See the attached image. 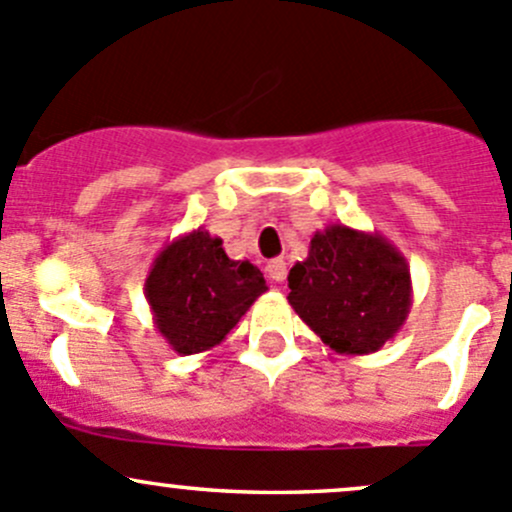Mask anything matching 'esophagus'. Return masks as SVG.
Here are the masks:
<instances>
[{"mask_svg": "<svg viewBox=\"0 0 512 512\" xmlns=\"http://www.w3.org/2000/svg\"><path fill=\"white\" fill-rule=\"evenodd\" d=\"M266 271L271 281H283L286 278V261L283 258H273V261H268Z\"/></svg>", "mask_w": 512, "mask_h": 512, "instance_id": "esophagus-1", "label": "esophagus"}]
</instances>
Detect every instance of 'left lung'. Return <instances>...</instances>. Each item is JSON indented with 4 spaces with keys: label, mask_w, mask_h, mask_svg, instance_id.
<instances>
[{
    "label": "left lung",
    "mask_w": 512,
    "mask_h": 512,
    "mask_svg": "<svg viewBox=\"0 0 512 512\" xmlns=\"http://www.w3.org/2000/svg\"><path fill=\"white\" fill-rule=\"evenodd\" d=\"M288 303L330 350L370 355L402 330L412 310V273L377 231L330 224L288 273Z\"/></svg>",
    "instance_id": "8db88e82"
}]
</instances>
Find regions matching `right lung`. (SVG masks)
<instances>
[{"instance_id":"add662e5","label":"right lung","mask_w":512,"mask_h":512,"mask_svg":"<svg viewBox=\"0 0 512 512\" xmlns=\"http://www.w3.org/2000/svg\"><path fill=\"white\" fill-rule=\"evenodd\" d=\"M266 291V278L254 263L226 256L219 236L202 226L170 241L145 278L157 333L177 355L221 345Z\"/></svg>"}]
</instances>
